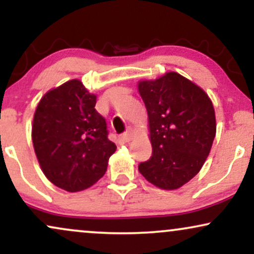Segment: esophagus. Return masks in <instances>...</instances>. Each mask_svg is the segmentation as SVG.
<instances>
[{"label":"esophagus","mask_w":254,"mask_h":254,"mask_svg":"<svg viewBox=\"0 0 254 254\" xmlns=\"http://www.w3.org/2000/svg\"><path fill=\"white\" fill-rule=\"evenodd\" d=\"M132 137H133V133L130 129L127 130L125 133H123V135H122V138H123L124 142H130L131 139H132Z\"/></svg>","instance_id":"obj_1"}]
</instances>
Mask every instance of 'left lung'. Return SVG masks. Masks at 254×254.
<instances>
[{"label": "left lung", "mask_w": 254, "mask_h": 254, "mask_svg": "<svg viewBox=\"0 0 254 254\" xmlns=\"http://www.w3.org/2000/svg\"><path fill=\"white\" fill-rule=\"evenodd\" d=\"M148 113L153 154L139 173L162 190H177L202 170L216 135L211 99L189 78L168 71L137 83Z\"/></svg>", "instance_id": "8db88e82"}]
</instances>
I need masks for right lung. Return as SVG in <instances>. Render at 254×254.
Here are the masks:
<instances>
[{
    "label": "right lung",
    "instance_id": "add662e5",
    "mask_svg": "<svg viewBox=\"0 0 254 254\" xmlns=\"http://www.w3.org/2000/svg\"><path fill=\"white\" fill-rule=\"evenodd\" d=\"M95 104L97 95L74 78L48 90L34 112L32 142L38 162L45 177L65 191L94 185L117 149Z\"/></svg>",
    "mask_w": 254,
    "mask_h": 254
}]
</instances>
